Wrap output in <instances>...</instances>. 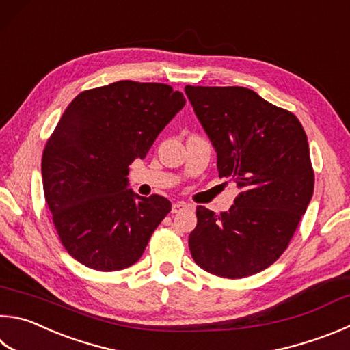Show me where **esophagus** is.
Returning <instances> with one entry per match:
<instances>
[{"label":"esophagus","mask_w":350,"mask_h":350,"mask_svg":"<svg viewBox=\"0 0 350 350\" xmlns=\"http://www.w3.org/2000/svg\"><path fill=\"white\" fill-rule=\"evenodd\" d=\"M187 208H189V205H187L185 202H176V203H173V206H171V213H173V214L180 213V211H183V209H187Z\"/></svg>","instance_id":"esophagus-1"}]
</instances>
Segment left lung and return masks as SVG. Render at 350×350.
Returning a JSON list of instances; mask_svg holds the SVG:
<instances>
[{
  "instance_id": "left-lung-1",
  "label": "left lung",
  "mask_w": 350,
  "mask_h": 350,
  "mask_svg": "<svg viewBox=\"0 0 350 350\" xmlns=\"http://www.w3.org/2000/svg\"><path fill=\"white\" fill-rule=\"evenodd\" d=\"M185 93L217 151L219 177L240 188L228 213L197 206L189 251L209 274H257L286 251L312 197L306 133L295 114L250 88L187 85Z\"/></svg>"
}]
</instances>
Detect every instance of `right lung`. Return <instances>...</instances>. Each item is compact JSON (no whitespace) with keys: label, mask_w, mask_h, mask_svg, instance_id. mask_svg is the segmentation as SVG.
<instances>
[{"label":"right lung","mask_w":350,"mask_h":350,"mask_svg":"<svg viewBox=\"0 0 350 350\" xmlns=\"http://www.w3.org/2000/svg\"><path fill=\"white\" fill-rule=\"evenodd\" d=\"M183 105L167 84L118 81L79 93L61 116L42 153L44 196L61 243L87 268L135 265L171 211L165 197L126 188V174Z\"/></svg>","instance_id":"1"}]
</instances>
